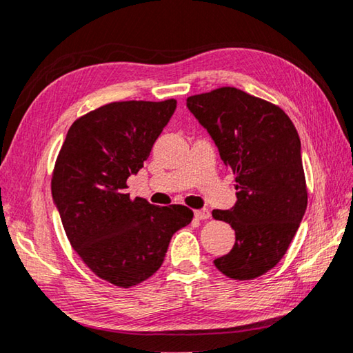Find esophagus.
<instances>
[{
    "mask_svg": "<svg viewBox=\"0 0 353 353\" xmlns=\"http://www.w3.org/2000/svg\"><path fill=\"white\" fill-rule=\"evenodd\" d=\"M194 216H195V219H199V221H206V219H210L211 212H210V210H206V208H201V210L194 211Z\"/></svg>",
    "mask_w": 353,
    "mask_h": 353,
    "instance_id": "34e87169",
    "label": "esophagus"
}]
</instances>
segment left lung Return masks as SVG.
<instances>
[{
  "mask_svg": "<svg viewBox=\"0 0 353 353\" xmlns=\"http://www.w3.org/2000/svg\"><path fill=\"white\" fill-rule=\"evenodd\" d=\"M186 105L236 175L238 201L212 211L236 234L216 268L233 280L256 279L285 255L307 210L296 126L279 106L236 88L192 95Z\"/></svg>",
  "mask_w": 353,
  "mask_h": 353,
  "instance_id": "8db88e82",
  "label": "left lung"
}]
</instances>
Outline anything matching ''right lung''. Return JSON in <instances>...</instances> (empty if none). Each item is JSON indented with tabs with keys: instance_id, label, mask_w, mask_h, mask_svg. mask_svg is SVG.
I'll return each mask as SVG.
<instances>
[{
	"instance_id": "1",
	"label": "right lung",
	"mask_w": 353,
	"mask_h": 353,
	"mask_svg": "<svg viewBox=\"0 0 353 353\" xmlns=\"http://www.w3.org/2000/svg\"><path fill=\"white\" fill-rule=\"evenodd\" d=\"M176 100L115 101L74 120L57 154L51 194L65 234L84 264L120 288L163 264L172 236L194 212L130 199L126 180L143 167Z\"/></svg>"
}]
</instances>
